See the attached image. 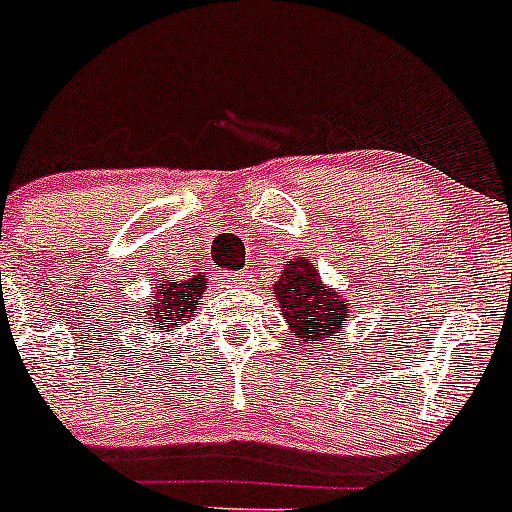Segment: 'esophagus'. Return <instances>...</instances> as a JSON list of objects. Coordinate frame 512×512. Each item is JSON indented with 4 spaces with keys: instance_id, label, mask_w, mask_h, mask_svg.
<instances>
[{
    "instance_id": "34e87169",
    "label": "esophagus",
    "mask_w": 512,
    "mask_h": 512,
    "mask_svg": "<svg viewBox=\"0 0 512 512\" xmlns=\"http://www.w3.org/2000/svg\"><path fill=\"white\" fill-rule=\"evenodd\" d=\"M231 281L233 284H248V271H233Z\"/></svg>"
}]
</instances>
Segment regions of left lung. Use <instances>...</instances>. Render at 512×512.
Listing matches in <instances>:
<instances>
[{"label":"left lung","instance_id":"1","mask_svg":"<svg viewBox=\"0 0 512 512\" xmlns=\"http://www.w3.org/2000/svg\"><path fill=\"white\" fill-rule=\"evenodd\" d=\"M274 294L281 304L284 320L292 325L297 337L309 350L322 345V340L342 330L345 317L353 312L355 304L340 299L320 281V274L307 259H292L284 266V274L274 284Z\"/></svg>","mask_w":512,"mask_h":512}]
</instances>
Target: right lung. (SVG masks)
<instances>
[{
  "instance_id": "add662e5",
  "label": "right lung",
  "mask_w": 512,
  "mask_h": 512,
  "mask_svg": "<svg viewBox=\"0 0 512 512\" xmlns=\"http://www.w3.org/2000/svg\"><path fill=\"white\" fill-rule=\"evenodd\" d=\"M205 276L198 274L192 279H157L154 284V294L139 312H134L139 327L147 332H157V335H167V332L177 330L185 320H190L195 312V304L203 297Z\"/></svg>"
}]
</instances>
